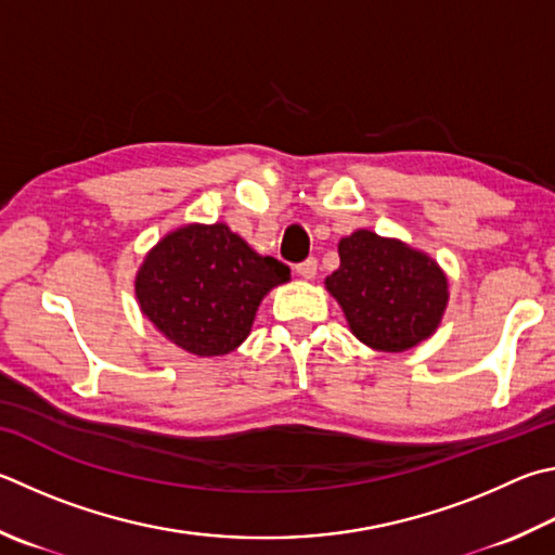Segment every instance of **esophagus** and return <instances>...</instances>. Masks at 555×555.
I'll return each mask as SVG.
<instances>
[{"mask_svg":"<svg viewBox=\"0 0 555 555\" xmlns=\"http://www.w3.org/2000/svg\"><path fill=\"white\" fill-rule=\"evenodd\" d=\"M296 274L304 276V279H315V274H318V259L315 257H308L306 261H300V264H296Z\"/></svg>","mask_w":555,"mask_h":555,"instance_id":"1","label":"esophagus"}]
</instances>
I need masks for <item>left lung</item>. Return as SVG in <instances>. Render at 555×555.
Instances as JSON below:
<instances>
[{"label":"left lung","instance_id":"1","mask_svg":"<svg viewBox=\"0 0 555 555\" xmlns=\"http://www.w3.org/2000/svg\"><path fill=\"white\" fill-rule=\"evenodd\" d=\"M339 269L325 286L366 347L405 351L435 335L449 304L444 271L400 240L357 230L339 240Z\"/></svg>","mask_w":555,"mask_h":555}]
</instances>
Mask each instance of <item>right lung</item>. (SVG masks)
I'll return each mask as SVG.
<instances>
[{
    "label": "right lung",
    "instance_id": "obj_1",
    "mask_svg": "<svg viewBox=\"0 0 555 555\" xmlns=\"http://www.w3.org/2000/svg\"><path fill=\"white\" fill-rule=\"evenodd\" d=\"M291 269L261 257L225 223H191L147 251L135 276L143 315L179 349L220 357L247 339L257 308Z\"/></svg>",
    "mask_w": 555,
    "mask_h": 555
}]
</instances>
